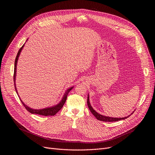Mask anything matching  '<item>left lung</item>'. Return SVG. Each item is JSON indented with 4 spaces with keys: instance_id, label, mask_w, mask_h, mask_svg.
Here are the masks:
<instances>
[{
    "instance_id": "left-lung-1",
    "label": "left lung",
    "mask_w": 155,
    "mask_h": 155,
    "mask_svg": "<svg viewBox=\"0 0 155 155\" xmlns=\"http://www.w3.org/2000/svg\"><path fill=\"white\" fill-rule=\"evenodd\" d=\"M87 106L89 109L90 110V111L91 112V113L93 114V115L99 121H105V122H114V121H120L121 120H124L126 119L127 118H128L130 115L127 116V117H124V118H112V117H105V116H103L101 114H99L98 113H97L95 110L92 108L90 103V100H89V96L87 95ZM133 114V113H132Z\"/></svg>"
}]
</instances>
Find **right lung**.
Instances as JSON below:
<instances>
[{
	"mask_svg": "<svg viewBox=\"0 0 155 155\" xmlns=\"http://www.w3.org/2000/svg\"><path fill=\"white\" fill-rule=\"evenodd\" d=\"M25 45H24L22 46V47L19 50L18 52V54L16 55V59H15V68H14V74H13V80H14V84H15V90H16V93L18 94V92H17V90H16V84H15V77H16V65H17V61H18V57L20 54V53L22 50V49H23V47ZM73 87H71L70 89H68L67 90V91L65 92V93L64 94V96L63 97V98L62 99L61 101L56 105L54 106V107H50V108H43V109H40V110H35V109H32L31 108H29V107H28L27 105H26L21 100V102H22V104H23V105H24V107L26 108V109L28 110V112H29L31 114H38V115H43V116H54L55 114H56L59 110L62 108V107H63L64 104H65V101H66V99H67V97H68V93L71 91V90L72 89Z\"/></svg>",
	"mask_w": 155,
	"mask_h": 155,
	"instance_id": "right-lung-1",
	"label": "right lung"
}]
</instances>
